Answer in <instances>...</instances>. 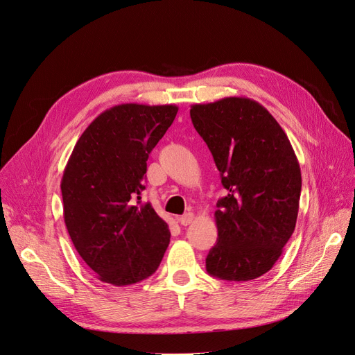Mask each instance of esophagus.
Masks as SVG:
<instances>
[{
  "instance_id": "esophagus-1",
  "label": "esophagus",
  "mask_w": 355,
  "mask_h": 355,
  "mask_svg": "<svg viewBox=\"0 0 355 355\" xmlns=\"http://www.w3.org/2000/svg\"><path fill=\"white\" fill-rule=\"evenodd\" d=\"M193 220H194V213H191V211H189V213H186V214H182L181 218H180V223H181L182 226H189Z\"/></svg>"
}]
</instances>
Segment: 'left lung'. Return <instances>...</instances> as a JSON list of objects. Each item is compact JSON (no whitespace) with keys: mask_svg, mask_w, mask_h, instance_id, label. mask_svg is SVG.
I'll return each instance as SVG.
<instances>
[{"mask_svg":"<svg viewBox=\"0 0 355 355\" xmlns=\"http://www.w3.org/2000/svg\"><path fill=\"white\" fill-rule=\"evenodd\" d=\"M190 116L226 190L214 211L218 242L206 270L227 282L258 279L272 268L295 232L302 190L296 153L282 126L255 100L193 104Z\"/></svg>","mask_w":355,"mask_h":355,"instance_id":"8db88e82","label":"left lung"}]
</instances>
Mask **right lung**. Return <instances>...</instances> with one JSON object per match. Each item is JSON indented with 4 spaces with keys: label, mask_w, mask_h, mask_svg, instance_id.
Wrapping results in <instances>:
<instances>
[{
    "label": "right lung",
    "mask_w": 355,
    "mask_h": 355,
    "mask_svg": "<svg viewBox=\"0 0 355 355\" xmlns=\"http://www.w3.org/2000/svg\"><path fill=\"white\" fill-rule=\"evenodd\" d=\"M175 104H119L91 121L64 169L60 191L69 238L103 283L129 286L157 271L168 225L141 202L146 161Z\"/></svg>",
    "instance_id": "obj_1"
}]
</instances>
